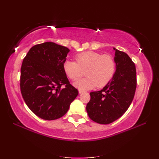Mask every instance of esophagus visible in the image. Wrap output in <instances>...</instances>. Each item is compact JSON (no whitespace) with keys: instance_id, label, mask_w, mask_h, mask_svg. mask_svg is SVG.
<instances>
[{"instance_id":"esophagus-1","label":"esophagus","mask_w":159,"mask_h":159,"mask_svg":"<svg viewBox=\"0 0 159 159\" xmlns=\"http://www.w3.org/2000/svg\"><path fill=\"white\" fill-rule=\"evenodd\" d=\"M85 91H84V90H82V89H79V93L80 94H82V93H84Z\"/></svg>"}]
</instances>
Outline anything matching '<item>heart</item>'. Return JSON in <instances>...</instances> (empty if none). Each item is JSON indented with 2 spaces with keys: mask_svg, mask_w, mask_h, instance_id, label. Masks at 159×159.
<instances>
[{
  "mask_svg": "<svg viewBox=\"0 0 159 159\" xmlns=\"http://www.w3.org/2000/svg\"><path fill=\"white\" fill-rule=\"evenodd\" d=\"M75 60L76 62L65 60L62 67L67 77L72 80H78L85 72L86 77L74 82V86L79 89L104 87L114 77L116 64L111 55L85 51L75 56Z\"/></svg>",
  "mask_w": 159,
  "mask_h": 159,
  "instance_id": "heart-1",
  "label": "heart"
}]
</instances>
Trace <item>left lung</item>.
<instances>
[{
	"label": "left lung",
	"mask_w": 159,
	"mask_h": 159,
	"mask_svg": "<svg viewBox=\"0 0 159 159\" xmlns=\"http://www.w3.org/2000/svg\"><path fill=\"white\" fill-rule=\"evenodd\" d=\"M114 50V77L102 90L90 92L91 99L86 107L89 118L101 124L112 123L125 113L133 101L137 84L135 64L126 53Z\"/></svg>",
	"instance_id": "obj_1"
}]
</instances>
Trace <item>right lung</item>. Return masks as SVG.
<instances>
[{
  "mask_svg": "<svg viewBox=\"0 0 159 159\" xmlns=\"http://www.w3.org/2000/svg\"><path fill=\"white\" fill-rule=\"evenodd\" d=\"M70 50L55 43L34 45L20 69V91L29 109L45 120H55L67 113L78 95L63 70Z\"/></svg>",
  "mask_w": 159,
  "mask_h": 159,
  "instance_id": "right-lung-1",
  "label": "right lung"
}]
</instances>
